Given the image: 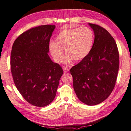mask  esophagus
I'll return each instance as SVG.
<instances>
[{
  "label": "esophagus",
  "mask_w": 131,
  "mask_h": 131,
  "mask_svg": "<svg viewBox=\"0 0 131 131\" xmlns=\"http://www.w3.org/2000/svg\"><path fill=\"white\" fill-rule=\"evenodd\" d=\"M70 70V68L67 67H66V66H64L63 67V71L64 72H67L68 71H69Z\"/></svg>",
  "instance_id": "obj_1"
}]
</instances>
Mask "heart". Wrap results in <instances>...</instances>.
<instances>
[{
    "label": "heart",
    "mask_w": 131,
    "mask_h": 131,
    "mask_svg": "<svg viewBox=\"0 0 131 131\" xmlns=\"http://www.w3.org/2000/svg\"><path fill=\"white\" fill-rule=\"evenodd\" d=\"M95 35L92 30L86 27L64 29L56 37V42L49 43V50L56 62L61 63L64 58L63 49L68 54L67 62L72 60H82L89 54L93 45Z\"/></svg>",
    "instance_id": "b5f03b06"
}]
</instances>
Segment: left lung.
Wrapping results in <instances>:
<instances>
[{"label":"left lung","instance_id":"1","mask_svg":"<svg viewBox=\"0 0 131 131\" xmlns=\"http://www.w3.org/2000/svg\"><path fill=\"white\" fill-rule=\"evenodd\" d=\"M95 34L91 51L70 70L74 89L81 102L100 103L110 95L119 69V53L114 38L104 28L89 23Z\"/></svg>","mask_w":131,"mask_h":131}]
</instances>
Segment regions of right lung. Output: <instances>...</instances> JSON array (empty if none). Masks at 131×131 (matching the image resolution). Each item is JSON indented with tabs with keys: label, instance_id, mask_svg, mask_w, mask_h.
<instances>
[{
	"label": "right lung",
	"instance_id": "obj_1",
	"mask_svg": "<svg viewBox=\"0 0 131 131\" xmlns=\"http://www.w3.org/2000/svg\"><path fill=\"white\" fill-rule=\"evenodd\" d=\"M54 25L27 30L15 40L10 56L14 84L24 99L33 106L45 107L54 100L63 74L61 66L48 53Z\"/></svg>",
	"mask_w": 131,
	"mask_h": 131
}]
</instances>
